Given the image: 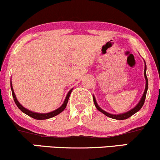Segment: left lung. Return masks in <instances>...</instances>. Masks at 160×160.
I'll return each mask as SVG.
<instances>
[{
    "label": "left lung",
    "mask_w": 160,
    "mask_h": 160,
    "mask_svg": "<svg viewBox=\"0 0 160 160\" xmlns=\"http://www.w3.org/2000/svg\"><path fill=\"white\" fill-rule=\"evenodd\" d=\"M144 75H145V80H146V85H145V92H144V93H143V95H142V97L140 102H139V103H138V104H137V106H136L135 108H133L132 110H129V111L127 112V113L119 114V115H113V114L108 113H107V112L104 111V110L101 109V108H99V106H98V104H97V103H96L95 97H94V96H93V102H94V104H95L96 108H97V110H99L100 112H102V113H104L105 116H108V117L112 118V119H117V120H124V119H128V118L131 117V116H133V114L136 113H137V112L139 111V110L142 108V106H143L144 103H145V98H146V93H147L148 88V78H147V76H146V64H145V72H144Z\"/></svg>",
    "instance_id": "8db88e82"
}]
</instances>
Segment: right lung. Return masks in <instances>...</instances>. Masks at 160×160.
<instances>
[{
    "label": "right lung",
    "mask_w": 160,
    "mask_h": 160,
    "mask_svg": "<svg viewBox=\"0 0 160 160\" xmlns=\"http://www.w3.org/2000/svg\"><path fill=\"white\" fill-rule=\"evenodd\" d=\"M10 85H11V90H12V97L14 98V101H15V104H16L17 107L19 108L20 110H21V111L23 112V113H24L25 114H27V115H28L29 116H31V117L33 118V119H50V118H52L53 116H56V115H58L60 113H62L65 109V108H66L67 106V104H68V99H69V97H70V95L71 93V92H72V90H70L69 92L68 93V95L66 96V98H65L64 103L62 106H61L60 108H58V109L54 110V111L52 112H50V113H34V112H32L30 111V110L26 109L23 107L22 105H21V104L19 103L18 101L17 100L16 98V96L15 95V92H14V90H13V88H12V82L10 83Z\"/></svg>",
    "instance_id": "add662e5"
}]
</instances>
